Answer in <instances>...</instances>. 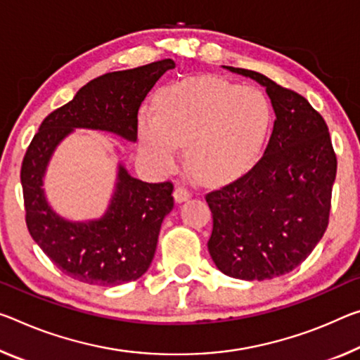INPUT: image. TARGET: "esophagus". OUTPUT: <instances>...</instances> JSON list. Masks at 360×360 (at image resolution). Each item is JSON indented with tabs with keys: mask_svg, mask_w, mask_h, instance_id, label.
I'll list each match as a JSON object with an SVG mask.
<instances>
[{
	"mask_svg": "<svg viewBox=\"0 0 360 360\" xmlns=\"http://www.w3.org/2000/svg\"><path fill=\"white\" fill-rule=\"evenodd\" d=\"M173 197H174L176 202L181 203V202L189 200V198L192 197V192H191L189 189H186L184 186H178V187H176V189H174V192H173Z\"/></svg>",
	"mask_w": 360,
	"mask_h": 360,
	"instance_id": "obj_1",
	"label": "esophagus"
}]
</instances>
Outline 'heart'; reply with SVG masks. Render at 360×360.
Returning <instances> with one entry per match:
<instances>
[{
    "instance_id": "1",
    "label": "heart",
    "mask_w": 360,
    "mask_h": 360,
    "mask_svg": "<svg viewBox=\"0 0 360 360\" xmlns=\"http://www.w3.org/2000/svg\"><path fill=\"white\" fill-rule=\"evenodd\" d=\"M271 122L266 96L253 86L197 77L155 96V113L141 112V155L167 171L184 146L186 163L207 182L229 181L256 162Z\"/></svg>"
}]
</instances>
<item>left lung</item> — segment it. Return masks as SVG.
Listing matches in <instances>:
<instances>
[{
    "mask_svg": "<svg viewBox=\"0 0 360 360\" xmlns=\"http://www.w3.org/2000/svg\"><path fill=\"white\" fill-rule=\"evenodd\" d=\"M224 68L266 88L276 122L259 162L207 195L213 214L208 252L226 276L267 281L293 271L321 242L336 155L327 123L303 96L262 73Z\"/></svg>",
    "mask_w": 360,
    "mask_h": 360,
    "instance_id": "1",
    "label": "left lung"
}]
</instances>
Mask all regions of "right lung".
Returning a JSON list of instances; mask_svg holds the SVG:
<instances>
[{
  "instance_id": "add662e5",
  "label": "right lung",
  "mask_w": 360,
  "mask_h": 360,
  "mask_svg": "<svg viewBox=\"0 0 360 360\" xmlns=\"http://www.w3.org/2000/svg\"><path fill=\"white\" fill-rule=\"evenodd\" d=\"M174 67L173 60L165 59L91 79L68 104L43 120L28 146L20 169L28 232L44 255L75 281L113 287L144 276L155 255L162 222L173 210V184L136 179L118 162L105 213L72 221L51 207L44 192L51 158L75 129L104 131L136 142L141 102Z\"/></svg>"
}]
</instances>
